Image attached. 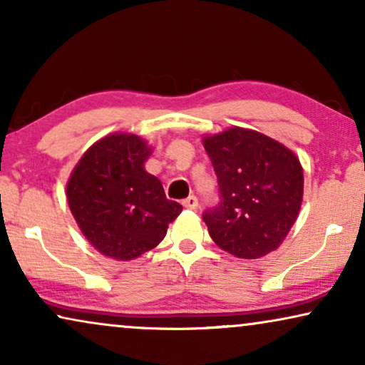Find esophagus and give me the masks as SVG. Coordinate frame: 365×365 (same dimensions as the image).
Instances as JSON below:
<instances>
[{"label": "esophagus", "instance_id": "1", "mask_svg": "<svg viewBox=\"0 0 365 365\" xmlns=\"http://www.w3.org/2000/svg\"><path fill=\"white\" fill-rule=\"evenodd\" d=\"M182 204H184V207H187V209H197V197L189 196L187 199H184Z\"/></svg>", "mask_w": 365, "mask_h": 365}]
</instances>
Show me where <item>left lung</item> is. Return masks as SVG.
<instances>
[{
  "instance_id": "8db88e82",
  "label": "left lung",
  "mask_w": 365,
  "mask_h": 365,
  "mask_svg": "<svg viewBox=\"0 0 365 365\" xmlns=\"http://www.w3.org/2000/svg\"><path fill=\"white\" fill-rule=\"evenodd\" d=\"M221 202L202 214L212 241L239 259L276 251L301 211L304 171L291 149L266 134L232 126L204 136Z\"/></svg>"
}]
</instances>
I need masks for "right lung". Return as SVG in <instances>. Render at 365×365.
<instances>
[{"mask_svg":"<svg viewBox=\"0 0 365 365\" xmlns=\"http://www.w3.org/2000/svg\"><path fill=\"white\" fill-rule=\"evenodd\" d=\"M153 149L131 133L108 134L83 154L66 184L71 214L103 256L133 261L163 241L182 211L144 169Z\"/></svg>","mask_w":365,"mask_h":365,"instance_id":"add662e5","label":"right lung"}]
</instances>
